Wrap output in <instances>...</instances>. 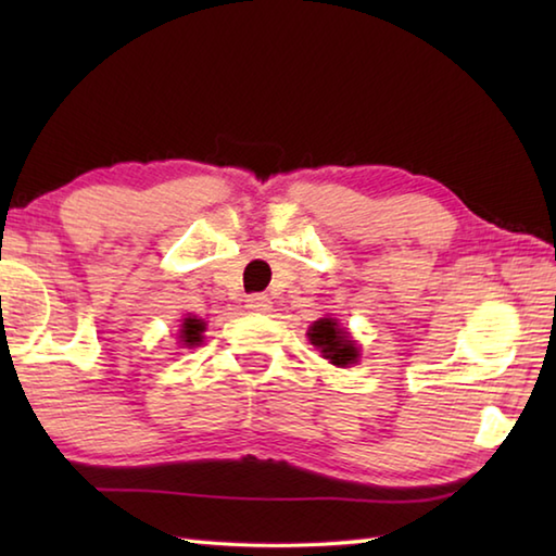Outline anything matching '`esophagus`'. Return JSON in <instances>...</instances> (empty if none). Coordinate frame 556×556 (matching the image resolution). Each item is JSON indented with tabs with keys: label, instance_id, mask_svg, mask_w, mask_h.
I'll return each instance as SVG.
<instances>
[{
	"label": "esophagus",
	"instance_id": "esophagus-1",
	"mask_svg": "<svg viewBox=\"0 0 556 556\" xmlns=\"http://www.w3.org/2000/svg\"><path fill=\"white\" fill-rule=\"evenodd\" d=\"M250 308V312H257V314H267L271 308V301L267 294H250L248 296V304H244Z\"/></svg>",
	"mask_w": 556,
	"mask_h": 556
}]
</instances>
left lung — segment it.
<instances>
[{"label":"left lung","mask_w":556,"mask_h":556,"mask_svg":"<svg viewBox=\"0 0 556 556\" xmlns=\"http://www.w3.org/2000/svg\"><path fill=\"white\" fill-rule=\"evenodd\" d=\"M306 336L312 345L321 351L326 361L331 365H338V368H348V365L357 363V357H361L357 343L345 328L338 326L336 318H318V321H314L312 328H308Z\"/></svg>","instance_id":"8db88e82"}]
</instances>
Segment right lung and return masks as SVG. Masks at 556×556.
I'll return each mask as SVG.
<instances>
[{
    "instance_id": "add662e5",
    "label": "right lung",
    "mask_w": 556,
    "mask_h": 556,
    "mask_svg": "<svg viewBox=\"0 0 556 556\" xmlns=\"http://www.w3.org/2000/svg\"><path fill=\"white\" fill-rule=\"evenodd\" d=\"M203 331H205L203 318L186 316L181 324V331H178V341H181L184 348H195L203 343Z\"/></svg>"
}]
</instances>
